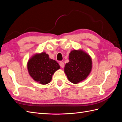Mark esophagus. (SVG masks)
Listing matches in <instances>:
<instances>
[{
	"label": "esophagus",
	"mask_w": 122,
	"mask_h": 122,
	"mask_svg": "<svg viewBox=\"0 0 122 122\" xmlns=\"http://www.w3.org/2000/svg\"><path fill=\"white\" fill-rule=\"evenodd\" d=\"M60 65L61 68H64V62L60 61Z\"/></svg>",
	"instance_id": "34e87169"
}]
</instances>
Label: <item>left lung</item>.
<instances>
[{"label": "left lung", "mask_w": 122, "mask_h": 122, "mask_svg": "<svg viewBox=\"0 0 122 122\" xmlns=\"http://www.w3.org/2000/svg\"><path fill=\"white\" fill-rule=\"evenodd\" d=\"M69 62L64 71L70 82L77 84L86 79L92 68L91 56L82 50H74L69 54Z\"/></svg>", "instance_id": "obj_1"}]
</instances>
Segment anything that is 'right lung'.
I'll list each match as a JSON object with an SVG mask.
<instances>
[{"mask_svg":"<svg viewBox=\"0 0 122 122\" xmlns=\"http://www.w3.org/2000/svg\"><path fill=\"white\" fill-rule=\"evenodd\" d=\"M27 66L29 75L42 84L49 83L54 72L60 69L57 62L50 59L45 52L33 55L28 60Z\"/></svg>","mask_w":122,"mask_h":122,"instance_id":"1","label":"right lung"}]
</instances>
